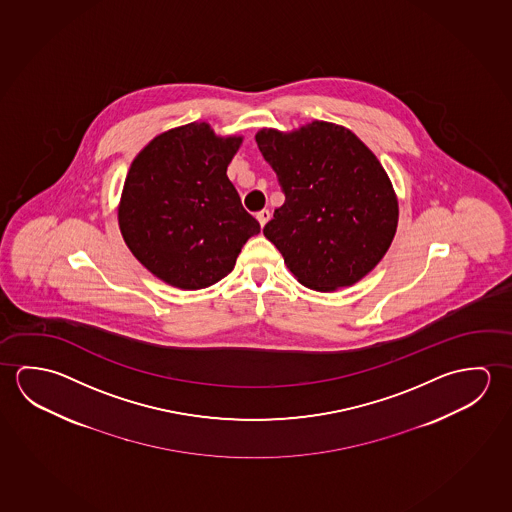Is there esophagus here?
Here are the masks:
<instances>
[{
    "label": "esophagus",
    "mask_w": 512,
    "mask_h": 512,
    "mask_svg": "<svg viewBox=\"0 0 512 512\" xmlns=\"http://www.w3.org/2000/svg\"><path fill=\"white\" fill-rule=\"evenodd\" d=\"M271 218V212L268 209H262L257 212V219H259L260 227H264Z\"/></svg>",
    "instance_id": "1"
}]
</instances>
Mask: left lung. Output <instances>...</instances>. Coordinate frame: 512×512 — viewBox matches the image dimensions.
Segmentation results:
<instances>
[{
	"mask_svg": "<svg viewBox=\"0 0 512 512\" xmlns=\"http://www.w3.org/2000/svg\"><path fill=\"white\" fill-rule=\"evenodd\" d=\"M255 141L285 194L264 235L289 271L323 293L366 277L398 225L393 184L373 151L327 121L289 134L262 128Z\"/></svg>",
	"mask_w": 512,
	"mask_h": 512,
	"instance_id": "1",
	"label": "left lung"
}]
</instances>
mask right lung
Returning <instances> with one entry per match:
<instances>
[{"label":"right lung","mask_w":512,"mask_h":512,"mask_svg":"<svg viewBox=\"0 0 512 512\" xmlns=\"http://www.w3.org/2000/svg\"><path fill=\"white\" fill-rule=\"evenodd\" d=\"M241 143L189 123L157 135L132 162L119 228L135 259L166 284L185 291L216 284L259 234L227 176Z\"/></svg>","instance_id":"obj_1"}]
</instances>
